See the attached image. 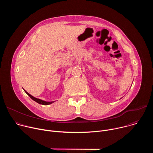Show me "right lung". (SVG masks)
<instances>
[{
  "instance_id": "right-lung-1",
  "label": "right lung",
  "mask_w": 153,
  "mask_h": 153,
  "mask_svg": "<svg viewBox=\"0 0 153 153\" xmlns=\"http://www.w3.org/2000/svg\"><path fill=\"white\" fill-rule=\"evenodd\" d=\"M24 91H25V92L33 100H34L35 102H36L37 103H39V104L43 105H50V104H51V103H54V101H53V102H47V101H45V100H41V99H37V98H36V97H33V96H31V94H30L28 92H27L25 90H24Z\"/></svg>"
}]
</instances>
